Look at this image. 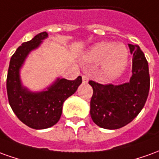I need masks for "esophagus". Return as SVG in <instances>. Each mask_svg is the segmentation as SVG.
<instances>
[{
    "instance_id": "obj_1",
    "label": "esophagus",
    "mask_w": 159,
    "mask_h": 159,
    "mask_svg": "<svg viewBox=\"0 0 159 159\" xmlns=\"http://www.w3.org/2000/svg\"><path fill=\"white\" fill-rule=\"evenodd\" d=\"M89 77L88 75H83V83H88L89 82Z\"/></svg>"
}]
</instances>
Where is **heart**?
Segmentation results:
<instances>
[{
    "label": "heart",
    "mask_w": 159,
    "mask_h": 159,
    "mask_svg": "<svg viewBox=\"0 0 159 159\" xmlns=\"http://www.w3.org/2000/svg\"><path fill=\"white\" fill-rule=\"evenodd\" d=\"M86 59L91 62L102 60V72L107 80H114L125 70L128 61V51L124 45L114 42H99L86 53Z\"/></svg>",
    "instance_id": "obj_1"
}]
</instances>
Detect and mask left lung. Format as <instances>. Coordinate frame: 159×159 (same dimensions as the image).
<instances>
[{
    "label": "left lung",
    "instance_id": "8db88e82",
    "mask_svg": "<svg viewBox=\"0 0 159 159\" xmlns=\"http://www.w3.org/2000/svg\"><path fill=\"white\" fill-rule=\"evenodd\" d=\"M133 57V76L128 83L114 86L93 81L90 116L102 128L119 129L132 121L145 106L149 94L148 63L139 46L129 45Z\"/></svg>",
    "mask_w": 159,
    "mask_h": 159
}]
</instances>
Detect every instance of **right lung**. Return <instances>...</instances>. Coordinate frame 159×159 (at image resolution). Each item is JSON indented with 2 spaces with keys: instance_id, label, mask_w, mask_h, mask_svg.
I'll list each match as a JSON object with an SVG mask.
<instances>
[{
  "instance_id": "right-lung-1",
  "label": "right lung",
  "mask_w": 159,
  "mask_h": 159,
  "mask_svg": "<svg viewBox=\"0 0 159 159\" xmlns=\"http://www.w3.org/2000/svg\"><path fill=\"white\" fill-rule=\"evenodd\" d=\"M48 37L46 32L37 34L23 43L10 59L7 77V91L10 107L19 120L33 129H45L59 120L63 104L82 83V77L74 81L57 78L42 91H32L22 84L20 69L31 52L38 49Z\"/></svg>"
}]
</instances>
